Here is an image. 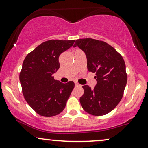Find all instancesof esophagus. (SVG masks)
I'll return each mask as SVG.
<instances>
[{"mask_svg":"<svg viewBox=\"0 0 148 148\" xmlns=\"http://www.w3.org/2000/svg\"><path fill=\"white\" fill-rule=\"evenodd\" d=\"M75 86H76V87H78V86H81V85H80L79 83H78L77 82H76V83H75Z\"/></svg>","mask_w":148,"mask_h":148,"instance_id":"esophagus-1","label":"esophagus"}]
</instances>
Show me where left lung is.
I'll return each instance as SVG.
<instances>
[{
    "mask_svg": "<svg viewBox=\"0 0 148 148\" xmlns=\"http://www.w3.org/2000/svg\"><path fill=\"white\" fill-rule=\"evenodd\" d=\"M86 55L89 72L96 73L97 83L92 90L83 85L80 98L82 108L94 116H103L113 110L121 100L127 84L125 63L121 55L107 42L92 38L76 40Z\"/></svg>",
    "mask_w": 148,
    "mask_h": 148,
    "instance_id": "left-lung-1",
    "label": "left lung"
}]
</instances>
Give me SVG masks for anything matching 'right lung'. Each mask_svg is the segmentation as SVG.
I'll return each instance as SVG.
<instances>
[{
  "mask_svg": "<svg viewBox=\"0 0 148 148\" xmlns=\"http://www.w3.org/2000/svg\"><path fill=\"white\" fill-rule=\"evenodd\" d=\"M75 40H49L27 55L19 79L27 103L39 115L51 117L64 110L74 88V83H63L54 79L59 69L58 58Z\"/></svg>",
  "mask_w": 148,
  "mask_h": 148,
  "instance_id": "add662e5",
  "label": "right lung"
}]
</instances>
